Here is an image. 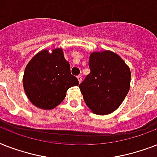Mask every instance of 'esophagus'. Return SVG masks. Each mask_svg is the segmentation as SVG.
Instances as JSON below:
<instances>
[{
    "instance_id": "obj_1",
    "label": "esophagus",
    "mask_w": 157,
    "mask_h": 157,
    "mask_svg": "<svg viewBox=\"0 0 157 157\" xmlns=\"http://www.w3.org/2000/svg\"><path fill=\"white\" fill-rule=\"evenodd\" d=\"M77 78H78V82H82V75H78V76H77Z\"/></svg>"
}]
</instances>
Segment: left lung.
I'll use <instances>...</instances> for the list:
<instances>
[{
    "mask_svg": "<svg viewBox=\"0 0 157 157\" xmlns=\"http://www.w3.org/2000/svg\"><path fill=\"white\" fill-rule=\"evenodd\" d=\"M89 68L91 72L78 86L85 103L94 113H111L130 90V68L118 55L107 50L92 52Z\"/></svg>",
    "mask_w": 157,
    "mask_h": 157,
    "instance_id": "8db88e82",
    "label": "left lung"
}]
</instances>
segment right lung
<instances>
[{"label": "right lung", "instance_id": "add662e5", "mask_svg": "<svg viewBox=\"0 0 157 157\" xmlns=\"http://www.w3.org/2000/svg\"><path fill=\"white\" fill-rule=\"evenodd\" d=\"M78 85L71 74V66L61 48L50 53L42 50L29 61L23 75V87L32 104L42 109H52L61 104L70 87Z\"/></svg>", "mask_w": 157, "mask_h": 157}]
</instances>
